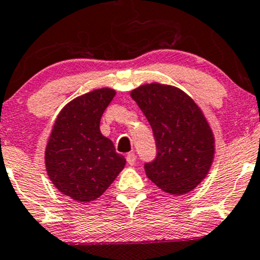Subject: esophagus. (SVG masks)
I'll return each mask as SVG.
<instances>
[{"instance_id": "obj_1", "label": "esophagus", "mask_w": 260, "mask_h": 260, "mask_svg": "<svg viewBox=\"0 0 260 260\" xmlns=\"http://www.w3.org/2000/svg\"><path fill=\"white\" fill-rule=\"evenodd\" d=\"M126 161H127V163H129V165H135V162H136V156H135V153L134 152H130V153H127L126 154Z\"/></svg>"}]
</instances>
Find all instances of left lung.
Segmentation results:
<instances>
[{
	"mask_svg": "<svg viewBox=\"0 0 260 260\" xmlns=\"http://www.w3.org/2000/svg\"><path fill=\"white\" fill-rule=\"evenodd\" d=\"M151 127L157 157L146 176L172 195L191 191L205 179L215 157V136L203 110L182 89L158 82L130 92Z\"/></svg>",
	"mask_w": 260,
	"mask_h": 260,
	"instance_id": "left-lung-1",
	"label": "left lung"
}]
</instances>
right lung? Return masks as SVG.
<instances>
[{"label":"right lung","instance_id":"add662e5","mask_svg":"<svg viewBox=\"0 0 260 260\" xmlns=\"http://www.w3.org/2000/svg\"><path fill=\"white\" fill-rule=\"evenodd\" d=\"M98 88L72 99L61 109L45 147V167L55 188L78 203L98 199L125 167L126 159L99 129L115 95Z\"/></svg>","mask_w":260,"mask_h":260}]
</instances>
